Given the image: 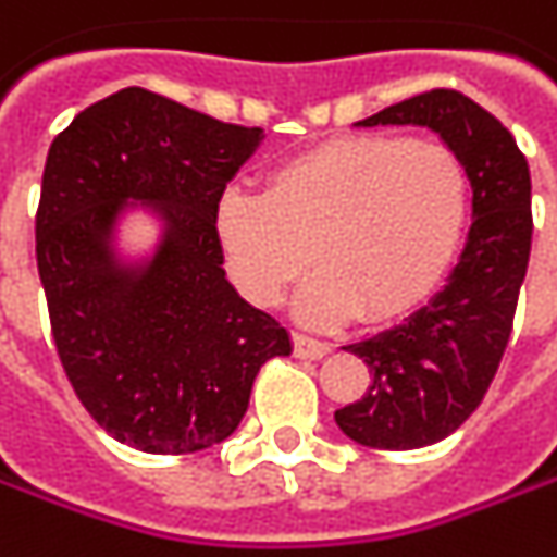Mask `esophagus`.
<instances>
[{
	"label": "esophagus",
	"mask_w": 557,
	"mask_h": 557,
	"mask_svg": "<svg viewBox=\"0 0 557 557\" xmlns=\"http://www.w3.org/2000/svg\"><path fill=\"white\" fill-rule=\"evenodd\" d=\"M292 342H294V354H297V357H304V360H322V357L332 350V345L317 342V338H310V335H297V332L292 335Z\"/></svg>",
	"instance_id": "esophagus-1"
}]
</instances>
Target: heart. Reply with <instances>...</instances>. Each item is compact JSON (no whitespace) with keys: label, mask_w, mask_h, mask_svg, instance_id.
Segmentation results:
<instances>
[{"label":"heart","mask_w":557,"mask_h":557,"mask_svg":"<svg viewBox=\"0 0 557 557\" xmlns=\"http://www.w3.org/2000/svg\"><path fill=\"white\" fill-rule=\"evenodd\" d=\"M470 209V169L448 144L350 134L272 169L260 197L225 194L212 225L247 300L278 304L313 263L320 272L294 300L300 320L335 325L360 313L382 325L442 285Z\"/></svg>","instance_id":"1"}]
</instances>
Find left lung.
Wrapping results in <instances>:
<instances>
[{"instance_id": "8db88e82", "label": "left lung", "mask_w": 557, "mask_h": 557, "mask_svg": "<svg viewBox=\"0 0 557 557\" xmlns=\"http://www.w3.org/2000/svg\"><path fill=\"white\" fill-rule=\"evenodd\" d=\"M375 125L430 127L473 182V225L445 288L401 325L345 348L370 367V388L335 410L338 430L367 448L410 451L442 442L480 407L508 348L533 237L530 165L511 131L458 90H430L357 122Z\"/></svg>"}]
</instances>
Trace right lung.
<instances>
[{
    "label": "right lung",
    "mask_w": 557,
    "mask_h": 557,
    "mask_svg": "<svg viewBox=\"0 0 557 557\" xmlns=\"http://www.w3.org/2000/svg\"><path fill=\"white\" fill-rule=\"evenodd\" d=\"M263 127L215 122L125 87L74 115L49 147L37 209L52 342L87 413L122 445L190 455L225 442L265 360L288 357L282 322L225 278L212 215ZM163 222L154 253L122 261L117 219Z\"/></svg>",
    "instance_id": "1"
}]
</instances>
